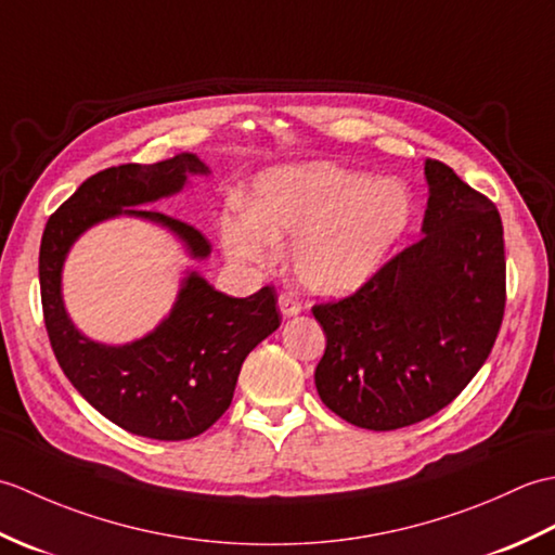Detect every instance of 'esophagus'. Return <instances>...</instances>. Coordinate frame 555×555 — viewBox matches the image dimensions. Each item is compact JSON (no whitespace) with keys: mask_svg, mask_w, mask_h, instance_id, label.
Masks as SVG:
<instances>
[{"mask_svg":"<svg viewBox=\"0 0 555 555\" xmlns=\"http://www.w3.org/2000/svg\"><path fill=\"white\" fill-rule=\"evenodd\" d=\"M279 310L284 317H293L300 312V300L293 293H281L279 296Z\"/></svg>","mask_w":555,"mask_h":555,"instance_id":"1","label":"esophagus"}]
</instances>
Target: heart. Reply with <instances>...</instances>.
Returning a JSON list of instances; mask_svg holds the SVG:
<instances>
[{"mask_svg":"<svg viewBox=\"0 0 555 555\" xmlns=\"http://www.w3.org/2000/svg\"><path fill=\"white\" fill-rule=\"evenodd\" d=\"M410 195L398 181L338 164H302L257 176L250 203L221 217V245L235 262H274L291 247L293 274L314 296L360 288L405 233Z\"/></svg>","mask_w":555,"mask_h":555,"instance_id":"obj_1","label":"heart"}]
</instances>
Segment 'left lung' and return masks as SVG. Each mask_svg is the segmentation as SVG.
Wrapping results in <instances>:
<instances>
[{"mask_svg": "<svg viewBox=\"0 0 555 555\" xmlns=\"http://www.w3.org/2000/svg\"><path fill=\"white\" fill-rule=\"evenodd\" d=\"M422 238L350 296L320 302L326 350L314 370L322 403L356 427L391 431L443 410L473 382L505 312L496 205L439 159Z\"/></svg>", "mask_w": 555, "mask_h": 555, "instance_id": "left-lung-1", "label": "left lung"}]
</instances>
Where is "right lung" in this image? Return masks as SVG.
I'll return each mask as SVG.
<instances>
[{
	"label": "right lung",
	"instance_id": "right-lung-1",
	"mask_svg": "<svg viewBox=\"0 0 555 555\" xmlns=\"http://www.w3.org/2000/svg\"><path fill=\"white\" fill-rule=\"evenodd\" d=\"M191 173L209 169L185 152L157 164L104 169L47 219L40 243L42 314L59 367L109 422L157 441L193 439L229 410L247 352L281 324L276 291L264 286L250 298H231L191 271L155 332L128 346H102L68 320L62 267L82 231L119 215L157 221L179 235L193 257H207L209 241L191 223L140 207L179 193Z\"/></svg>",
	"mask_w": 555,
	"mask_h": 555
}]
</instances>
